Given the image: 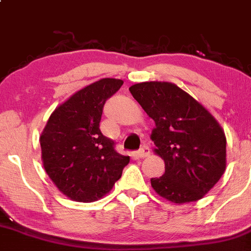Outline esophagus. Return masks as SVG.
<instances>
[{"label": "esophagus", "mask_w": 251, "mask_h": 251, "mask_svg": "<svg viewBox=\"0 0 251 251\" xmlns=\"http://www.w3.org/2000/svg\"><path fill=\"white\" fill-rule=\"evenodd\" d=\"M149 154H150L149 146H143L141 149H139L138 152H136V157H138V158H144V157H147Z\"/></svg>", "instance_id": "obj_1"}]
</instances>
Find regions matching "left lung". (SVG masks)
Listing matches in <instances>:
<instances>
[{
  "instance_id": "1",
  "label": "left lung",
  "mask_w": 251,
  "mask_h": 251,
  "mask_svg": "<svg viewBox=\"0 0 251 251\" xmlns=\"http://www.w3.org/2000/svg\"><path fill=\"white\" fill-rule=\"evenodd\" d=\"M154 121L151 139L164 159L165 172L152 177L161 197L174 203L201 200L226 168V136L215 118L181 88L168 82H144L129 88Z\"/></svg>"
}]
</instances>
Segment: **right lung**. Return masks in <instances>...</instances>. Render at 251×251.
<instances>
[{
	"mask_svg": "<svg viewBox=\"0 0 251 251\" xmlns=\"http://www.w3.org/2000/svg\"><path fill=\"white\" fill-rule=\"evenodd\" d=\"M123 81L102 78L56 107L40 138L46 173L60 192L76 202H94L122 176L129 156L100 130L102 108Z\"/></svg>",
	"mask_w": 251,
	"mask_h": 251,
	"instance_id": "obj_1",
	"label": "right lung"
}]
</instances>
